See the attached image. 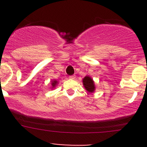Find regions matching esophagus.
<instances>
[{
    "mask_svg": "<svg viewBox=\"0 0 147 147\" xmlns=\"http://www.w3.org/2000/svg\"><path fill=\"white\" fill-rule=\"evenodd\" d=\"M69 79H71V80H74L75 78V75H71V76L69 77Z\"/></svg>",
    "mask_w": 147,
    "mask_h": 147,
    "instance_id": "34e87169",
    "label": "esophagus"
}]
</instances>
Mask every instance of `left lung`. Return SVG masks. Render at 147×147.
Here are the masks:
<instances>
[{
	"label": "left lung",
	"instance_id": "obj_1",
	"mask_svg": "<svg viewBox=\"0 0 147 147\" xmlns=\"http://www.w3.org/2000/svg\"><path fill=\"white\" fill-rule=\"evenodd\" d=\"M83 85L84 88L89 92H94L95 90V86H94V82L93 80L90 78V76H86L83 78L82 80Z\"/></svg>",
	"mask_w": 147,
	"mask_h": 147
}]
</instances>
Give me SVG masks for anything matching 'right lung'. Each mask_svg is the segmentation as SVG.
Here are the masks:
<instances>
[{
  "mask_svg": "<svg viewBox=\"0 0 147 147\" xmlns=\"http://www.w3.org/2000/svg\"><path fill=\"white\" fill-rule=\"evenodd\" d=\"M57 84V81L54 80L52 81V88H55L56 87V85Z\"/></svg>",
  "mask_w": 147,
  "mask_h": 147,
  "instance_id": "add662e5",
  "label": "right lung"
}]
</instances>
